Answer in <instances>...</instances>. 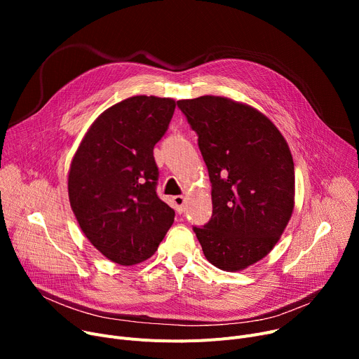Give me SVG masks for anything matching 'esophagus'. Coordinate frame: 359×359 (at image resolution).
<instances>
[{
    "label": "esophagus",
    "instance_id": "obj_1",
    "mask_svg": "<svg viewBox=\"0 0 359 359\" xmlns=\"http://www.w3.org/2000/svg\"><path fill=\"white\" fill-rule=\"evenodd\" d=\"M184 196L182 195H177V196H173V208L176 210V212L182 214L183 210H184Z\"/></svg>",
    "mask_w": 359,
    "mask_h": 359
}]
</instances>
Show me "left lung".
<instances>
[{
    "instance_id": "left-lung-1",
    "label": "left lung",
    "mask_w": 359,
    "mask_h": 359,
    "mask_svg": "<svg viewBox=\"0 0 359 359\" xmlns=\"http://www.w3.org/2000/svg\"><path fill=\"white\" fill-rule=\"evenodd\" d=\"M198 134L212 183V217L194 227L205 257L221 271H244L280 238L295 203L288 142L257 109L221 96L179 100Z\"/></svg>"
}]
</instances>
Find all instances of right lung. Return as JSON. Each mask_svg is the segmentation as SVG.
<instances>
[{
	"mask_svg": "<svg viewBox=\"0 0 359 359\" xmlns=\"http://www.w3.org/2000/svg\"><path fill=\"white\" fill-rule=\"evenodd\" d=\"M176 102L134 96L110 106L87 129L68 172V198L81 231L104 257L130 266L153 256L175 221L156 194L154 145Z\"/></svg>",
	"mask_w": 359,
	"mask_h": 359,
	"instance_id": "right-lung-1",
	"label": "right lung"
}]
</instances>
